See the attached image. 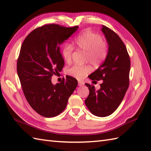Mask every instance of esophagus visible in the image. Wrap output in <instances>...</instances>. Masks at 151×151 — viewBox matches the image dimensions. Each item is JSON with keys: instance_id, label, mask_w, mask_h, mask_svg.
Segmentation results:
<instances>
[{"instance_id": "34e87169", "label": "esophagus", "mask_w": 151, "mask_h": 151, "mask_svg": "<svg viewBox=\"0 0 151 151\" xmlns=\"http://www.w3.org/2000/svg\"><path fill=\"white\" fill-rule=\"evenodd\" d=\"M78 84L79 86H83V85L84 84V83L83 82H82V81H78Z\"/></svg>"}]
</instances>
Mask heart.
I'll return each instance as SVG.
<instances>
[{"instance_id": "b5f03b06", "label": "heart", "mask_w": 151, "mask_h": 151, "mask_svg": "<svg viewBox=\"0 0 151 151\" xmlns=\"http://www.w3.org/2000/svg\"><path fill=\"white\" fill-rule=\"evenodd\" d=\"M76 49L85 52L84 62H89L94 67H99L104 62L108 56V47L104 43L100 35L91 30H84L75 39ZM74 51V48L69 43L63 46L62 54L66 62H70ZM91 71L89 65H74L67 69V74L69 76L81 80L84 78Z\"/></svg>"}]
</instances>
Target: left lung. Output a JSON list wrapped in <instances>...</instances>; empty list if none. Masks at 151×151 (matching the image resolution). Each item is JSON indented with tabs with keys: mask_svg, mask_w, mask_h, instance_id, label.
I'll list each match as a JSON object with an SVG mask.
<instances>
[{
	"mask_svg": "<svg viewBox=\"0 0 151 151\" xmlns=\"http://www.w3.org/2000/svg\"><path fill=\"white\" fill-rule=\"evenodd\" d=\"M101 30L109 46L108 56L89 78L92 81L102 80L103 82L98 91H95L93 86L85 84L89 90L85 104L96 116L106 117L116 110L129 88L130 60L126 46L119 36L104 25Z\"/></svg>",
	"mask_w": 151,
	"mask_h": 151,
	"instance_id": "left-lung-1",
	"label": "left lung"
}]
</instances>
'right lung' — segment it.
Instances as JSON below:
<instances>
[{
    "label": "right lung",
    "instance_id": "add662e5",
    "mask_svg": "<svg viewBox=\"0 0 151 151\" xmlns=\"http://www.w3.org/2000/svg\"><path fill=\"white\" fill-rule=\"evenodd\" d=\"M78 28L45 24L32 31L21 45L17 70L22 91L33 110L45 117L62 113L78 85L76 79L69 76L56 85L51 82L64 66L58 45Z\"/></svg>",
    "mask_w": 151,
    "mask_h": 151
}]
</instances>
